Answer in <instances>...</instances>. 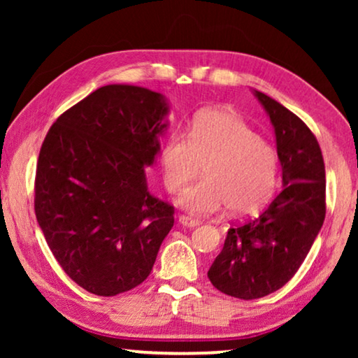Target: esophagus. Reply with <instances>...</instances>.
<instances>
[{"mask_svg":"<svg viewBox=\"0 0 358 358\" xmlns=\"http://www.w3.org/2000/svg\"><path fill=\"white\" fill-rule=\"evenodd\" d=\"M179 223L182 224V227H187V228H195V227H199L200 223V220H197V218H192V217H187V215H180L179 217Z\"/></svg>","mask_w":358,"mask_h":358,"instance_id":"obj_1","label":"esophagus"}]
</instances>
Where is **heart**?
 Listing matches in <instances>:
<instances>
[{
  "mask_svg": "<svg viewBox=\"0 0 358 358\" xmlns=\"http://www.w3.org/2000/svg\"><path fill=\"white\" fill-rule=\"evenodd\" d=\"M159 161L171 194L180 192L203 166V179L179 199L180 207L194 215L224 207L236 217L259 212L275 192L280 171L277 150L243 117L222 109L199 112L187 135H169Z\"/></svg>",
  "mask_w": 358,
  "mask_h": 358,
  "instance_id": "b5f03b06",
  "label": "heart"
}]
</instances>
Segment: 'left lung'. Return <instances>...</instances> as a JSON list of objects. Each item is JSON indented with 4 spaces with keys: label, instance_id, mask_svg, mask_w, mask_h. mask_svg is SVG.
<instances>
[{
    "label": "left lung",
    "instance_id": "left-lung-1",
    "mask_svg": "<svg viewBox=\"0 0 358 358\" xmlns=\"http://www.w3.org/2000/svg\"><path fill=\"white\" fill-rule=\"evenodd\" d=\"M271 117L283 189L256 218L228 229L208 268L224 295L256 300L295 275L326 217V171L316 136L300 117L264 92H254Z\"/></svg>",
    "mask_w": 358,
    "mask_h": 358
}]
</instances>
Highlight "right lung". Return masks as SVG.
<instances>
[{
  "label": "right lung",
  "instance_id": "right-lung-1",
  "mask_svg": "<svg viewBox=\"0 0 358 358\" xmlns=\"http://www.w3.org/2000/svg\"><path fill=\"white\" fill-rule=\"evenodd\" d=\"M168 102L140 86H102L58 117L38 153L34 210L73 282L115 296L150 275L174 207L145 168L159 151Z\"/></svg>",
  "mask_w": 358,
  "mask_h": 358
}]
</instances>
